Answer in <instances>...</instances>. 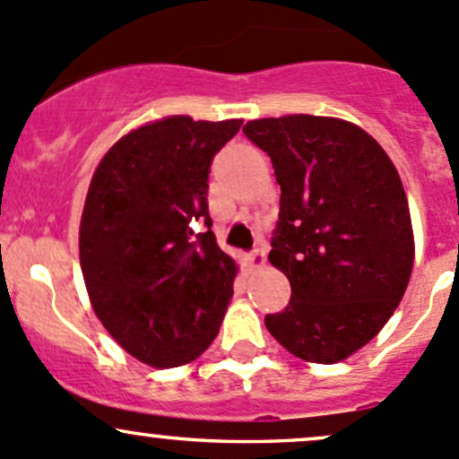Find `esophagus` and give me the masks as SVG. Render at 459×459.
Here are the masks:
<instances>
[{
    "label": "esophagus",
    "mask_w": 459,
    "mask_h": 459,
    "mask_svg": "<svg viewBox=\"0 0 459 459\" xmlns=\"http://www.w3.org/2000/svg\"><path fill=\"white\" fill-rule=\"evenodd\" d=\"M247 261H249V264H252L254 269L264 267V263H267V256H264V249L263 247L254 249V252L247 256Z\"/></svg>",
    "instance_id": "esophagus-1"
}]
</instances>
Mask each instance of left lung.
Listing matches in <instances>:
<instances>
[{
  "label": "left lung",
  "instance_id": "8db88e82",
  "mask_svg": "<svg viewBox=\"0 0 459 459\" xmlns=\"http://www.w3.org/2000/svg\"><path fill=\"white\" fill-rule=\"evenodd\" d=\"M272 159L281 214L269 263L291 285L267 332L307 362L333 365L389 323L413 272L409 203L394 160L360 126L338 117L247 121Z\"/></svg>",
  "mask_w": 459,
  "mask_h": 459
}]
</instances>
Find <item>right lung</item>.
Returning a JSON list of instances; mask_svg holds the SVG:
<instances>
[{
    "mask_svg": "<svg viewBox=\"0 0 459 459\" xmlns=\"http://www.w3.org/2000/svg\"><path fill=\"white\" fill-rule=\"evenodd\" d=\"M240 126L163 117L121 136L94 169L79 225L83 282L108 333L143 365L196 360L223 323L238 264L210 230L207 177Z\"/></svg>",
    "mask_w": 459,
    "mask_h": 459,
    "instance_id": "right-lung-1",
    "label": "right lung"
}]
</instances>
